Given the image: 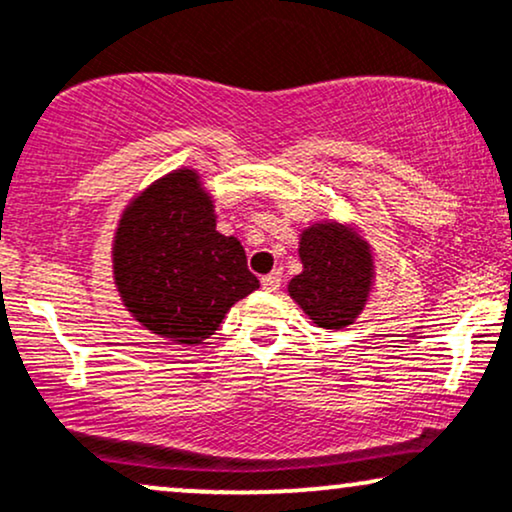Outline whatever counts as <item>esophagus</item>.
Segmentation results:
<instances>
[{"label":"esophagus","mask_w":512,"mask_h":512,"mask_svg":"<svg viewBox=\"0 0 512 512\" xmlns=\"http://www.w3.org/2000/svg\"><path fill=\"white\" fill-rule=\"evenodd\" d=\"M281 279H283L281 269H276V272L267 274V276H262V288H264V291H267V293H274V291H279V286H281Z\"/></svg>","instance_id":"obj_1"}]
</instances>
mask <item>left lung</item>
Returning <instances> with one entry per match:
<instances>
[{
	"label": "left lung",
	"instance_id": "8db88e82",
	"mask_svg": "<svg viewBox=\"0 0 512 512\" xmlns=\"http://www.w3.org/2000/svg\"><path fill=\"white\" fill-rule=\"evenodd\" d=\"M303 274L288 283L291 298L324 329L353 324L372 286L369 250L338 224H315L300 236Z\"/></svg>",
	"mask_w": 512,
	"mask_h": 512
}]
</instances>
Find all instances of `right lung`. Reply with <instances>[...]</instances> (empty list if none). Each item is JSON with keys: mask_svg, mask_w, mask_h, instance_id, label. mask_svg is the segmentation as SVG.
<instances>
[{"mask_svg": "<svg viewBox=\"0 0 512 512\" xmlns=\"http://www.w3.org/2000/svg\"><path fill=\"white\" fill-rule=\"evenodd\" d=\"M114 279L133 317L171 341H205L233 303L260 288L243 245L221 236L195 171L164 176L123 212Z\"/></svg>", "mask_w": 512, "mask_h": 512, "instance_id": "obj_1", "label": "right lung"}]
</instances>
